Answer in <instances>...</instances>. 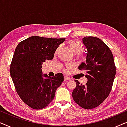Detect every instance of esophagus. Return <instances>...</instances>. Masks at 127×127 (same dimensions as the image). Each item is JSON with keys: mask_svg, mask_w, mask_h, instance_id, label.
<instances>
[{"mask_svg": "<svg viewBox=\"0 0 127 127\" xmlns=\"http://www.w3.org/2000/svg\"><path fill=\"white\" fill-rule=\"evenodd\" d=\"M68 80H70V78H69L68 77H67V76H64V81H68Z\"/></svg>", "mask_w": 127, "mask_h": 127, "instance_id": "esophagus-1", "label": "esophagus"}]
</instances>
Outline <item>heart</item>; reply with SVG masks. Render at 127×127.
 Listing matches in <instances>:
<instances>
[{"instance_id": "b5f03b06", "label": "heart", "mask_w": 127, "mask_h": 127, "mask_svg": "<svg viewBox=\"0 0 127 127\" xmlns=\"http://www.w3.org/2000/svg\"><path fill=\"white\" fill-rule=\"evenodd\" d=\"M68 46H70L74 53H77L76 55V58L79 59V60H82L84 59L83 56L81 55L80 53L82 50V46L80 43V42L79 40L77 39H72L71 40L70 42H68ZM67 67H70V65H68Z\"/></svg>"}]
</instances>
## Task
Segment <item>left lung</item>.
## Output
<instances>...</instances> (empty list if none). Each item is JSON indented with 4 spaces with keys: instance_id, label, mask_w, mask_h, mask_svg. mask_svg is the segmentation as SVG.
Returning a JSON list of instances; mask_svg holds the SVG:
<instances>
[{
    "instance_id": "8db88e82",
    "label": "left lung",
    "mask_w": 127,
    "mask_h": 127,
    "mask_svg": "<svg viewBox=\"0 0 127 127\" xmlns=\"http://www.w3.org/2000/svg\"><path fill=\"white\" fill-rule=\"evenodd\" d=\"M82 42L87 49V63L78 68L85 71V85L75 80L77 87L72 96L76 103L85 109L99 106L108 97L112 88L116 67L110 49L102 40L85 36Z\"/></svg>"
}]
</instances>
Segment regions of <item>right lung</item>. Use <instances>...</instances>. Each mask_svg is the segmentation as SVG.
<instances>
[{
    "label": "right lung",
    "instance_id": "1",
    "mask_svg": "<svg viewBox=\"0 0 127 127\" xmlns=\"http://www.w3.org/2000/svg\"><path fill=\"white\" fill-rule=\"evenodd\" d=\"M65 38L32 36L20 42L15 50L10 73L21 99L32 109L46 107L53 100L56 89L62 85V73L53 77L42 76V64L53 59L56 50Z\"/></svg>",
    "mask_w": 127,
    "mask_h": 127
}]
</instances>
